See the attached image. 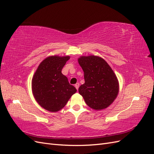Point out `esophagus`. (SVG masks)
<instances>
[{"instance_id":"obj_1","label":"esophagus","mask_w":154,"mask_h":154,"mask_svg":"<svg viewBox=\"0 0 154 154\" xmlns=\"http://www.w3.org/2000/svg\"><path fill=\"white\" fill-rule=\"evenodd\" d=\"M79 87H80V83H76V84H75V87H76V88L77 90L78 89Z\"/></svg>"}]
</instances>
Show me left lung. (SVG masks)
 Segmentation results:
<instances>
[{"label":"left lung","instance_id":"obj_1","mask_svg":"<svg viewBox=\"0 0 154 154\" xmlns=\"http://www.w3.org/2000/svg\"><path fill=\"white\" fill-rule=\"evenodd\" d=\"M78 63L84 72L85 79L84 84L79 87V93L91 109H106L119 92L118 80L112 69L104 59L97 56L81 57Z\"/></svg>","mask_w":154,"mask_h":154}]
</instances>
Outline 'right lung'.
<instances>
[{
  "label": "right lung",
  "mask_w": 154,
  "mask_h": 154,
  "mask_svg": "<svg viewBox=\"0 0 154 154\" xmlns=\"http://www.w3.org/2000/svg\"><path fill=\"white\" fill-rule=\"evenodd\" d=\"M70 57L51 56L42 62L32 79V91L36 101L50 112L65 106L77 90L69 83L62 70Z\"/></svg>",
  "instance_id": "right-lung-1"
}]
</instances>
